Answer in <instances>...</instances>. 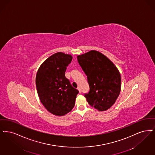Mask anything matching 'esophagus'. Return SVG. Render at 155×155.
I'll use <instances>...</instances> for the list:
<instances>
[{
  "instance_id": "34e87169",
  "label": "esophagus",
  "mask_w": 155,
  "mask_h": 155,
  "mask_svg": "<svg viewBox=\"0 0 155 155\" xmlns=\"http://www.w3.org/2000/svg\"><path fill=\"white\" fill-rule=\"evenodd\" d=\"M77 89H78V90H79V93H81V88H80V87H78V88H77Z\"/></svg>"
}]
</instances>
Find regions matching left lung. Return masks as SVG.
Segmentation results:
<instances>
[{
  "label": "left lung",
  "mask_w": 155,
  "mask_h": 155,
  "mask_svg": "<svg viewBox=\"0 0 155 155\" xmlns=\"http://www.w3.org/2000/svg\"><path fill=\"white\" fill-rule=\"evenodd\" d=\"M78 61L87 76L90 91L88 103L99 111L110 108L121 90L120 74L105 55L95 50L78 55Z\"/></svg>",
  "instance_id": "obj_1"
}]
</instances>
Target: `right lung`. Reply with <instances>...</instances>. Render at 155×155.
<instances>
[{
  "mask_svg": "<svg viewBox=\"0 0 155 155\" xmlns=\"http://www.w3.org/2000/svg\"><path fill=\"white\" fill-rule=\"evenodd\" d=\"M72 60L70 54L62 52L53 54L42 63L36 76L40 101L49 112L56 116H64L71 112L79 93L65 76Z\"/></svg>",
  "mask_w": 155,
  "mask_h": 155,
  "instance_id": "1",
  "label": "right lung"
}]
</instances>
